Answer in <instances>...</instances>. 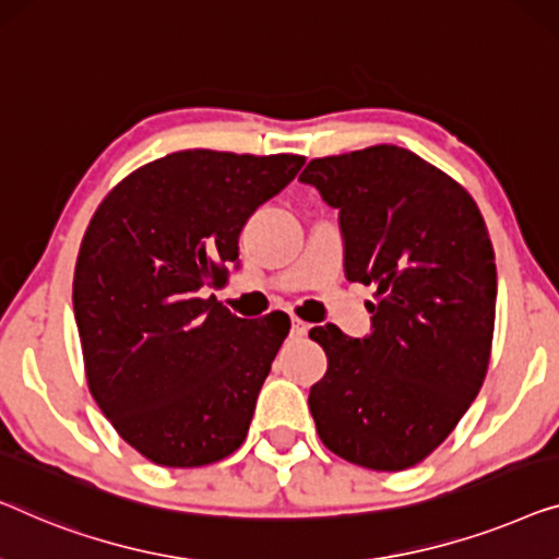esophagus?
<instances>
[{
	"label": "esophagus",
	"mask_w": 559,
	"mask_h": 559,
	"mask_svg": "<svg viewBox=\"0 0 559 559\" xmlns=\"http://www.w3.org/2000/svg\"><path fill=\"white\" fill-rule=\"evenodd\" d=\"M307 330H310V325H307L305 320L293 318V335H295V337H302V335H307Z\"/></svg>",
	"instance_id": "obj_1"
}]
</instances>
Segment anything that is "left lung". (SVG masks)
I'll use <instances>...</instances> for the list:
<instances>
[{"label":"left lung","instance_id":"obj_1","mask_svg":"<svg viewBox=\"0 0 559 559\" xmlns=\"http://www.w3.org/2000/svg\"><path fill=\"white\" fill-rule=\"evenodd\" d=\"M340 209L345 274L376 285L373 333L312 328L328 373L310 391L325 447L373 472L416 466L447 441L487 378L497 264L459 181L399 145L312 158L299 176Z\"/></svg>","mask_w":559,"mask_h":559}]
</instances>
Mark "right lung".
<instances>
[{
    "label": "right lung",
    "instance_id": "add662e5",
    "mask_svg": "<svg viewBox=\"0 0 559 559\" xmlns=\"http://www.w3.org/2000/svg\"><path fill=\"white\" fill-rule=\"evenodd\" d=\"M305 156L193 148L112 186L80 245L72 305L85 378L120 439L153 464L234 454L289 318L241 320L214 295L239 231Z\"/></svg>",
    "mask_w": 559,
    "mask_h": 559
}]
</instances>
